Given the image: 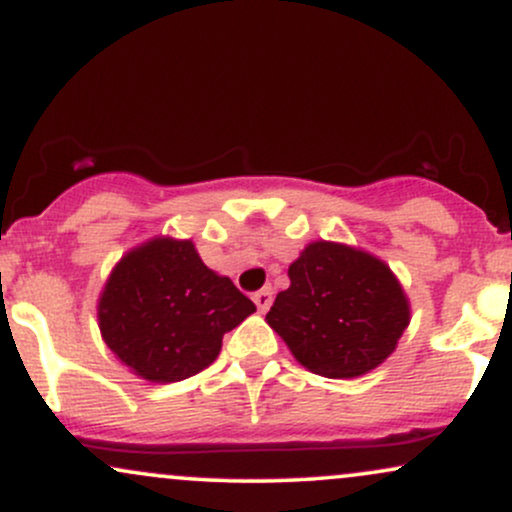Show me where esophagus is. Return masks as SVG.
<instances>
[{"label":"esophagus","instance_id":"1","mask_svg":"<svg viewBox=\"0 0 512 512\" xmlns=\"http://www.w3.org/2000/svg\"><path fill=\"white\" fill-rule=\"evenodd\" d=\"M252 301H255L260 313H267L269 305H272V289H260L257 293H252Z\"/></svg>","mask_w":512,"mask_h":512}]
</instances>
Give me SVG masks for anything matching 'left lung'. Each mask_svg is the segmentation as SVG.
Returning a JSON list of instances; mask_svg holds the SVG:
<instances>
[{
	"label": "left lung",
	"instance_id": "1",
	"mask_svg": "<svg viewBox=\"0 0 512 512\" xmlns=\"http://www.w3.org/2000/svg\"><path fill=\"white\" fill-rule=\"evenodd\" d=\"M269 327L296 361L325 378H358L395 351L409 325V301L383 260L317 240L289 267Z\"/></svg>",
	"mask_w": 512,
	"mask_h": 512
}]
</instances>
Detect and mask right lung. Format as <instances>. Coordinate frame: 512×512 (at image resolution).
I'll return each mask as SVG.
<instances>
[{
    "label": "right lung",
    "instance_id": "obj_1",
    "mask_svg": "<svg viewBox=\"0 0 512 512\" xmlns=\"http://www.w3.org/2000/svg\"><path fill=\"white\" fill-rule=\"evenodd\" d=\"M252 313L255 303L211 272L192 240L154 238L115 264L98 301V327L134 375L178 383L211 366L223 334Z\"/></svg>",
    "mask_w": 512,
    "mask_h": 512
}]
</instances>
